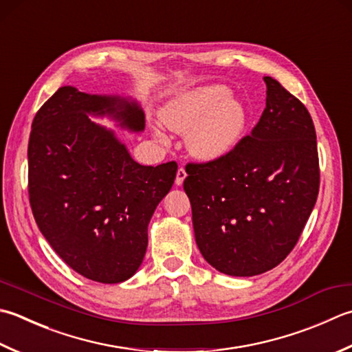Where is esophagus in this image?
<instances>
[{
  "mask_svg": "<svg viewBox=\"0 0 352 352\" xmlns=\"http://www.w3.org/2000/svg\"><path fill=\"white\" fill-rule=\"evenodd\" d=\"M186 177H188V172H186V169H184L183 166H182V168H178V170H177V177H175V184H177V186H182Z\"/></svg>",
  "mask_w": 352,
  "mask_h": 352,
  "instance_id": "34e87169",
  "label": "esophagus"
}]
</instances>
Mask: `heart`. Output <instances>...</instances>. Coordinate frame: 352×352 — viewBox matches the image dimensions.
Segmentation results:
<instances>
[{"label":"heart","mask_w":352,"mask_h":352,"mask_svg":"<svg viewBox=\"0 0 352 352\" xmlns=\"http://www.w3.org/2000/svg\"><path fill=\"white\" fill-rule=\"evenodd\" d=\"M160 119L169 129L188 133V148L198 160L215 162L235 151L247 134L250 111L232 98L224 85L198 87L175 96L162 108ZM164 142V135L155 129Z\"/></svg>","instance_id":"heart-1"}]
</instances>
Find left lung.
<instances>
[{
    "mask_svg": "<svg viewBox=\"0 0 352 352\" xmlns=\"http://www.w3.org/2000/svg\"><path fill=\"white\" fill-rule=\"evenodd\" d=\"M264 82L265 109L250 135L224 158L186 166L183 188L198 249L230 276H254L280 264L319 194L311 116L276 79Z\"/></svg>",
    "mask_w": 352,
    "mask_h": 352,
    "instance_id": "8db88e82",
    "label": "left lung"
}]
</instances>
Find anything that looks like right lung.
Returning a JSON list of instances; mask_svg holds the SVG:
<instances>
[{
    "instance_id": "right-lung-1",
    "label": "right lung",
    "mask_w": 352,
    "mask_h": 352,
    "mask_svg": "<svg viewBox=\"0 0 352 352\" xmlns=\"http://www.w3.org/2000/svg\"><path fill=\"white\" fill-rule=\"evenodd\" d=\"M88 114L144 129L133 100L60 87L32 123L29 198L41 233L67 265L102 284L139 270L151 217L170 190L177 163L143 166L111 129Z\"/></svg>"
}]
</instances>
